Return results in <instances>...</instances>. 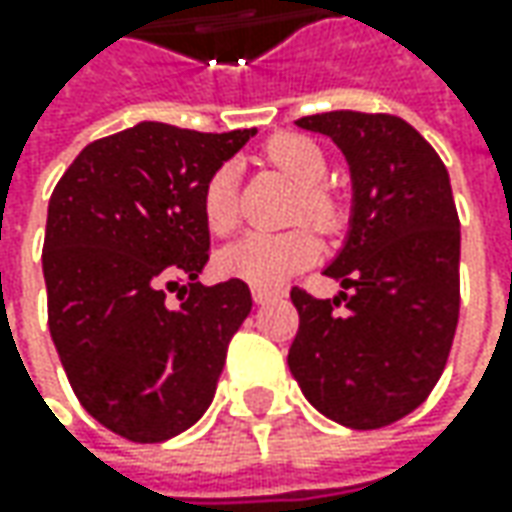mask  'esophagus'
Segmentation results:
<instances>
[{
  "label": "esophagus",
  "instance_id": "34e87169",
  "mask_svg": "<svg viewBox=\"0 0 512 512\" xmlns=\"http://www.w3.org/2000/svg\"><path fill=\"white\" fill-rule=\"evenodd\" d=\"M250 293H253V302L256 305H270V302H276L282 296L279 290H267V287H253Z\"/></svg>",
  "mask_w": 512,
  "mask_h": 512
}]
</instances>
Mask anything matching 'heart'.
<instances>
[{"mask_svg": "<svg viewBox=\"0 0 512 512\" xmlns=\"http://www.w3.org/2000/svg\"><path fill=\"white\" fill-rule=\"evenodd\" d=\"M267 162L285 173L290 182L302 187L299 193V213H305L307 222L322 230L339 222V207L330 199L325 187H319L327 176V159L322 148L299 133L273 136L265 148ZM236 182L239 170L233 162H225L210 173L202 190V213L210 233H230L239 219L236 205ZM319 245L307 230H285V233H245L236 242L219 250L216 267L227 279H239L253 287H279L290 276L305 270L316 262Z\"/></svg>", "mask_w": 512, "mask_h": 512, "instance_id": "obj_1", "label": "heart"}]
</instances>
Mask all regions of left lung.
Listing matches in <instances>:
<instances>
[{"instance_id":"obj_1","label":"left lung","mask_w":512,"mask_h":512,"mask_svg":"<svg viewBox=\"0 0 512 512\" xmlns=\"http://www.w3.org/2000/svg\"><path fill=\"white\" fill-rule=\"evenodd\" d=\"M296 125L342 150L353 199L342 250L325 267L339 296L290 290L299 333L287 364L322 416L376 430L430 396L456 336L462 233L450 176L399 116L330 110Z\"/></svg>"}]
</instances>
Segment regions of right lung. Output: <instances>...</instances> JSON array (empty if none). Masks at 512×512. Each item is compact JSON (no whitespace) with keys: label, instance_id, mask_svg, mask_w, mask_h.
<instances>
[{"label":"right lung","instance_id":"obj_1","mask_svg":"<svg viewBox=\"0 0 512 512\" xmlns=\"http://www.w3.org/2000/svg\"><path fill=\"white\" fill-rule=\"evenodd\" d=\"M253 133L139 122L90 142L50 196V336L82 407L130 442H165L205 416L253 307L239 279L199 282L210 259L202 190ZM182 281L191 290L168 308L164 290Z\"/></svg>","mask_w":512,"mask_h":512}]
</instances>
